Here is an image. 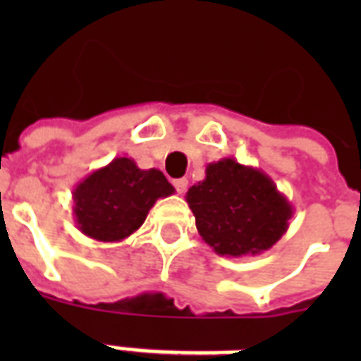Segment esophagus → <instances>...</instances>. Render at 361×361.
<instances>
[{
    "mask_svg": "<svg viewBox=\"0 0 361 361\" xmlns=\"http://www.w3.org/2000/svg\"><path fill=\"white\" fill-rule=\"evenodd\" d=\"M176 187V191L180 192V195H183V192L187 191V185H189V181H187V178H178V180L172 181Z\"/></svg>",
    "mask_w": 361,
    "mask_h": 361,
    "instance_id": "1",
    "label": "esophagus"
}]
</instances>
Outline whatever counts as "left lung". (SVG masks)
Wrapping results in <instances>:
<instances>
[{"label": "left lung", "instance_id": "8db88e82", "mask_svg": "<svg viewBox=\"0 0 361 361\" xmlns=\"http://www.w3.org/2000/svg\"><path fill=\"white\" fill-rule=\"evenodd\" d=\"M197 231L221 257L260 255L288 228L292 204L266 172L221 159L185 195Z\"/></svg>", "mask_w": 361, "mask_h": 361}]
</instances>
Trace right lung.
Returning a JSON list of instances; mask_svg holds the SVG:
<instances>
[{"instance_id":"add662e5","label":"right lung","mask_w":361,"mask_h":361,"mask_svg":"<svg viewBox=\"0 0 361 361\" xmlns=\"http://www.w3.org/2000/svg\"><path fill=\"white\" fill-rule=\"evenodd\" d=\"M172 192L161 170H142L130 157H116L75 187L73 214L82 234L121 241L140 228L159 198Z\"/></svg>"}]
</instances>
